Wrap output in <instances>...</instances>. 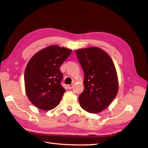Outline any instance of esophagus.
<instances>
[{
  "mask_svg": "<svg viewBox=\"0 0 148 148\" xmlns=\"http://www.w3.org/2000/svg\"><path fill=\"white\" fill-rule=\"evenodd\" d=\"M72 87H73V85H67V88H69V89H71V88H72Z\"/></svg>",
  "mask_w": 148,
  "mask_h": 148,
  "instance_id": "esophagus-1",
  "label": "esophagus"
}]
</instances>
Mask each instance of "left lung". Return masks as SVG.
Wrapping results in <instances>:
<instances>
[{
	"mask_svg": "<svg viewBox=\"0 0 148 148\" xmlns=\"http://www.w3.org/2000/svg\"><path fill=\"white\" fill-rule=\"evenodd\" d=\"M76 53L85 73L84 90L78 97L80 106L92 114L102 112L117 94L118 79L114 63L100 48L81 49Z\"/></svg>",
	"mask_w": 148,
	"mask_h": 148,
	"instance_id": "1",
	"label": "left lung"
}]
</instances>
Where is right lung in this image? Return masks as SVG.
Wrapping results in <instances>:
<instances>
[{
	"label": "right lung",
	"instance_id": "add662e5",
	"mask_svg": "<svg viewBox=\"0 0 148 148\" xmlns=\"http://www.w3.org/2000/svg\"><path fill=\"white\" fill-rule=\"evenodd\" d=\"M72 51L51 45L31 58L24 73L25 88L29 99L38 108L50 110L59 105L65 88L61 85L60 66Z\"/></svg>",
	"mask_w": 148,
	"mask_h": 148
}]
</instances>
